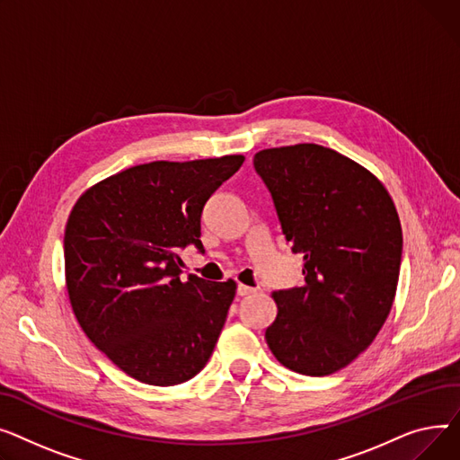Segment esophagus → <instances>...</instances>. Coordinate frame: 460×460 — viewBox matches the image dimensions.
<instances>
[{
  "instance_id": "obj_1",
  "label": "esophagus",
  "mask_w": 460,
  "mask_h": 460,
  "mask_svg": "<svg viewBox=\"0 0 460 460\" xmlns=\"http://www.w3.org/2000/svg\"><path fill=\"white\" fill-rule=\"evenodd\" d=\"M252 293H256V288L247 286V284H237V295L239 296H247V295H252Z\"/></svg>"
}]
</instances>
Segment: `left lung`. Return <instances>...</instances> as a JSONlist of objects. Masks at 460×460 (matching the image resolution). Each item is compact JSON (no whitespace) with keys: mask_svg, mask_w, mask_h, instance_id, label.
Returning a JSON list of instances; mask_svg holds the SVG:
<instances>
[{"mask_svg":"<svg viewBox=\"0 0 460 460\" xmlns=\"http://www.w3.org/2000/svg\"><path fill=\"white\" fill-rule=\"evenodd\" d=\"M254 169L305 261V286L273 293L279 314L267 345L291 371L336 373L369 347L392 310L402 252L394 200L367 169L312 143L261 150Z\"/></svg>","mask_w":460,"mask_h":460,"instance_id":"1","label":"left lung"}]
</instances>
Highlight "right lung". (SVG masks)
<instances>
[{"label": "right lung", "instance_id": "right-lung-1", "mask_svg": "<svg viewBox=\"0 0 460 460\" xmlns=\"http://www.w3.org/2000/svg\"><path fill=\"white\" fill-rule=\"evenodd\" d=\"M243 161H152L93 185L70 211L65 275L72 310L87 338L135 381L181 385L213 353L235 282L181 280L180 251H204V204Z\"/></svg>", "mask_w": 460, "mask_h": 460}]
</instances>
